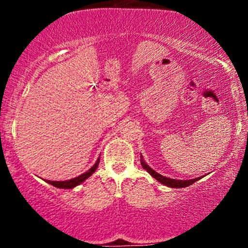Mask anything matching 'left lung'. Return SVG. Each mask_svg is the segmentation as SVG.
Instances as JSON below:
<instances>
[{
    "label": "left lung",
    "instance_id": "obj_1",
    "mask_svg": "<svg viewBox=\"0 0 248 248\" xmlns=\"http://www.w3.org/2000/svg\"><path fill=\"white\" fill-rule=\"evenodd\" d=\"M141 166L143 167V169H146L154 178L157 179V181L161 182L162 184H164V186H167L169 187H186V186H191V184L195 183V182H197L198 179H201V177L193 178V179H186V181H181V179H171V178H168V177H166V176H162V175H160V173L156 172L155 170H153L149 166H147V164L143 162V160H141Z\"/></svg>",
    "mask_w": 248,
    "mask_h": 248
}]
</instances>
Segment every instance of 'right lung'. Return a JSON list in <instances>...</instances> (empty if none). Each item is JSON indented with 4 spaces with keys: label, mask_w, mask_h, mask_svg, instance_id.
<instances>
[{
    "label": "right lung",
    "mask_w": 248,
    "mask_h": 248,
    "mask_svg": "<svg viewBox=\"0 0 248 248\" xmlns=\"http://www.w3.org/2000/svg\"><path fill=\"white\" fill-rule=\"evenodd\" d=\"M99 162H100V157L98 158V161L95 162L94 166L91 168L90 170H87L86 172L81 173L80 176H78V177H76V178L69 179V181H62V182H56V181H46V182L47 183H50L51 186H53L56 187H61V189H72V187H75L77 186H79L80 183H82L85 179H87L93 172L95 171V169L98 168Z\"/></svg>",
    "instance_id": "obj_1"
}]
</instances>
